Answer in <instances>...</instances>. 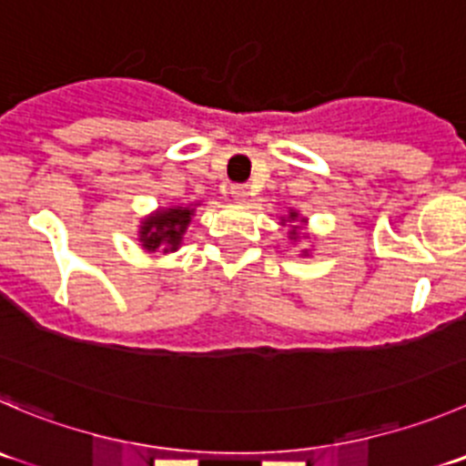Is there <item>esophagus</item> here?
<instances>
[{"label": "esophagus", "mask_w": 466, "mask_h": 466, "mask_svg": "<svg viewBox=\"0 0 466 466\" xmlns=\"http://www.w3.org/2000/svg\"><path fill=\"white\" fill-rule=\"evenodd\" d=\"M230 197L236 198V201H247L249 187H247V185H230Z\"/></svg>", "instance_id": "34e87169"}]
</instances>
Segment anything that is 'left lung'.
I'll list each match as a JSON object with an SVG mask.
<instances>
[{"label": "left lung", "mask_w": 466, "mask_h": 466, "mask_svg": "<svg viewBox=\"0 0 466 466\" xmlns=\"http://www.w3.org/2000/svg\"><path fill=\"white\" fill-rule=\"evenodd\" d=\"M295 219H297V212H290V215H288L283 221H295ZM299 221H304V219H299ZM297 238H299V233H297V226H292L290 240H297ZM304 254H309V251H304Z\"/></svg>", "instance_id": "1"}]
</instances>
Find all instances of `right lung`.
Segmentation results:
<instances>
[{
	"mask_svg": "<svg viewBox=\"0 0 466 466\" xmlns=\"http://www.w3.org/2000/svg\"><path fill=\"white\" fill-rule=\"evenodd\" d=\"M192 206H171L159 208L153 215L146 217L139 226V242L146 251H159L164 254L176 251L183 242L185 230L192 221Z\"/></svg>",
	"mask_w": 466,
	"mask_h": 466,
	"instance_id": "1",
	"label": "right lung"
}]
</instances>
